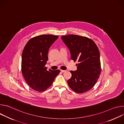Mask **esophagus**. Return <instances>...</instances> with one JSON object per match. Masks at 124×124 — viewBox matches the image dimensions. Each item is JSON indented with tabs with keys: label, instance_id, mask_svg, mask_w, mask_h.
Returning a JSON list of instances; mask_svg holds the SVG:
<instances>
[{
	"label": "esophagus",
	"instance_id": "obj_1",
	"mask_svg": "<svg viewBox=\"0 0 124 124\" xmlns=\"http://www.w3.org/2000/svg\"><path fill=\"white\" fill-rule=\"evenodd\" d=\"M61 71L62 72V73H65L66 72H67L66 70H61Z\"/></svg>",
	"mask_w": 124,
	"mask_h": 124
}]
</instances>
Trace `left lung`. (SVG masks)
<instances>
[{"label":"left lung","instance_id":"left-lung-1","mask_svg":"<svg viewBox=\"0 0 124 124\" xmlns=\"http://www.w3.org/2000/svg\"><path fill=\"white\" fill-rule=\"evenodd\" d=\"M61 39L69 48L71 59L78 61L77 70H70L69 87L78 93L90 90L99 78L101 69L99 50L91 39L76 35L63 36Z\"/></svg>","mask_w":124,"mask_h":124}]
</instances>
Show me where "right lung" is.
<instances>
[{
    "label": "right lung",
    "instance_id": "add662e5",
    "mask_svg": "<svg viewBox=\"0 0 124 124\" xmlns=\"http://www.w3.org/2000/svg\"><path fill=\"white\" fill-rule=\"evenodd\" d=\"M58 38L52 35H42L30 39L23 51L22 71L27 84L38 92L46 90L54 82L60 70H47L49 47Z\"/></svg>",
    "mask_w": 124,
    "mask_h": 124
}]
</instances>
